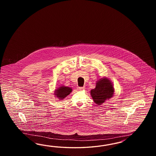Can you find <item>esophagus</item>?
<instances>
[{"mask_svg": "<svg viewBox=\"0 0 156 156\" xmlns=\"http://www.w3.org/2000/svg\"><path fill=\"white\" fill-rule=\"evenodd\" d=\"M78 89L79 90H84V89H85V87H78Z\"/></svg>", "mask_w": 156, "mask_h": 156, "instance_id": "esophagus-1", "label": "esophagus"}]
</instances>
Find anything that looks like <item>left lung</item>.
<instances>
[{"label": "left lung", "mask_w": 156, "mask_h": 156, "mask_svg": "<svg viewBox=\"0 0 156 156\" xmlns=\"http://www.w3.org/2000/svg\"><path fill=\"white\" fill-rule=\"evenodd\" d=\"M114 94V89L112 81L109 78L104 77L97 81L95 88L90 91V94L94 102L101 105L107 99L113 97Z\"/></svg>", "instance_id": "left-lung-1"}]
</instances>
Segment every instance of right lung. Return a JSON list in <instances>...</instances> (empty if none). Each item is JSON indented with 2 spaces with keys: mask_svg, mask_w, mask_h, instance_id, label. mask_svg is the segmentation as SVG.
Instances as JSON below:
<instances>
[{
  "mask_svg": "<svg viewBox=\"0 0 156 156\" xmlns=\"http://www.w3.org/2000/svg\"><path fill=\"white\" fill-rule=\"evenodd\" d=\"M72 91V89L70 87H67L65 86H61L55 89L54 94L55 97H57L59 100H62L66 97L68 95L70 94Z\"/></svg>",
  "mask_w": 156,
  "mask_h": 156,
  "instance_id": "obj_1",
  "label": "right lung"
}]
</instances>
